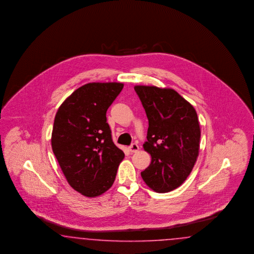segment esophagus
<instances>
[{
  "instance_id": "34e87169",
  "label": "esophagus",
  "mask_w": 254,
  "mask_h": 254,
  "mask_svg": "<svg viewBox=\"0 0 254 254\" xmlns=\"http://www.w3.org/2000/svg\"><path fill=\"white\" fill-rule=\"evenodd\" d=\"M128 149H129L131 153H136L138 150V146L136 143H132L130 146L128 147Z\"/></svg>"
}]
</instances>
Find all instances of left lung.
<instances>
[{
    "label": "left lung",
    "instance_id": "obj_1",
    "mask_svg": "<svg viewBox=\"0 0 254 254\" xmlns=\"http://www.w3.org/2000/svg\"><path fill=\"white\" fill-rule=\"evenodd\" d=\"M134 89L149 121L143 148L152 156L140 175L155 192H170L184 184L198 156L196 112L171 88L136 85Z\"/></svg>",
    "mask_w": 254,
    "mask_h": 254
}]
</instances>
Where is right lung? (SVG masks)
<instances>
[{
  "instance_id": "obj_1",
  "label": "right lung",
  "mask_w": 254,
  "mask_h": 254,
  "mask_svg": "<svg viewBox=\"0 0 254 254\" xmlns=\"http://www.w3.org/2000/svg\"><path fill=\"white\" fill-rule=\"evenodd\" d=\"M121 83H89L59 108L51 144L69 185L85 196L106 192L125 157L113 141L106 112L123 89Z\"/></svg>"
}]
</instances>
